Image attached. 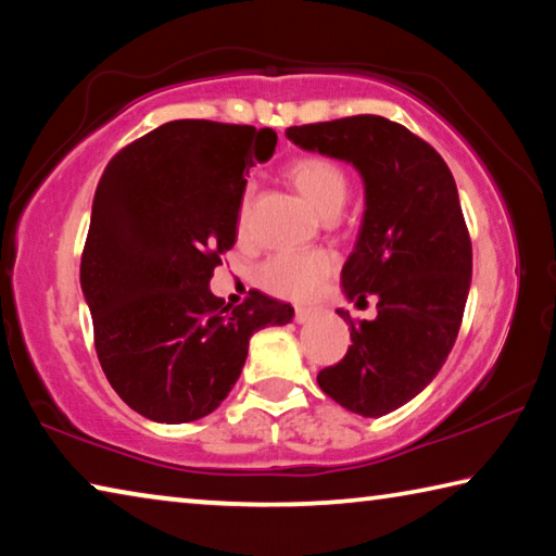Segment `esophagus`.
<instances>
[{
    "mask_svg": "<svg viewBox=\"0 0 556 556\" xmlns=\"http://www.w3.org/2000/svg\"><path fill=\"white\" fill-rule=\"evenodd\" d=\"M314 318H316V308H308V306L296 308V321L299 324H308V321H314Z\"/></svg>",
    "mask_w": 556,
    "mask_h": 556,
    "instance_id": "1",
    "label": "esophagus"
}]
</instances>
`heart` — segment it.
<instances>
[{
  "label": "heart",
  "instance_id": "b5f03b06",
  "mask_svg": "<svg viewBox=\"0 0 556 556\" xmlns=\"http://www.w3.org/2000/svg\"><path fill=\"white\" fill-rule=\"evenodd\" d=\"M291 184L318 213L341 211L348 199V176L341 166L326 156H301L289 164ZM250 195H244L238 213L240 230L248 228ZM333 269V255L324 250L281 252L260 267L257 279L269 294L285 299H306Z\"/></svg>",
  "mask_w": 556,
  "mask_h": 556
}]
</instances>
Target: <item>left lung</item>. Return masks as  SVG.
<instances>
[{"label":"left lung","mask_w":556,"mask_h":556,"mask_svg":"<svg viewBox=\"0 0 556 556\" xmlns=\"http://www.w3.org/2000/svg\"><path fill=\"white\" fill-rule=\"evenodd\" d=\"M287 139L363 178L365 211L341 281L355 306L378 299V316L355 324L336 308L353 343L316 380L348 412L378 419L417 397L456 343L473 275L456 181L425 139L378 115L289 127Z\"/></svg>","instance_id":"obj_1"}]
</instances>
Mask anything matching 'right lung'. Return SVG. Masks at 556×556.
<instances>
[{"label": "right lung", "mask_w": 556, "mask_h": 556, "mask_svg": "<svg viewBox=\"0 0 556 556\" xmlns=\"http://www.w3.org/2000/svg\"><path fill=\"white\" fill-rule=\"evenodd\" d=\"M277 147L275 129L176 119L112 159L92 199L80 287L108 382L159 425L220 407L260 328L294 308L250 291L225 306L211 277L235 244L248 172Z\"/></svg>", "instance_id": "obj_1"}]
</instances>
